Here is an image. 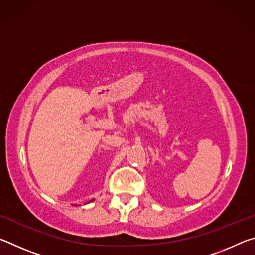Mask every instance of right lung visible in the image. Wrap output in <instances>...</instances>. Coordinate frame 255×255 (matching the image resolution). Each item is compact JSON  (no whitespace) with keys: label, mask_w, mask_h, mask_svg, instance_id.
Wrapping results in <instances>:
<instances>
[{"label":"right lung","mask_w":255,"mask_h":255,"mask_svg":"<svg viewBox=\"0 0 255 255\" xmlns=\"http://www.w3.org/2000/svg\"><path fill=\"white\" fill-rule=\"evenodd\" d=\"M91 201H92V200H91Z\"/></svg>","instance_id":"add662e5"}]
</instances>
